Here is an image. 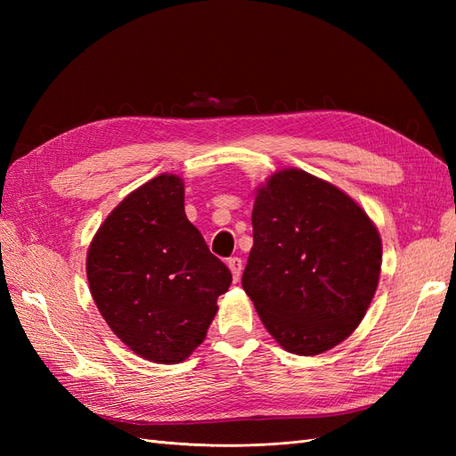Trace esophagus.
<instances>
[{
	"label": "esophagus",
	"mask_w": 456,
	"mask_h": 456,
	"mask_svg": "<svg viewBox=\"0 0 456 456\" xmlns=\"http://www.w3.org/2000/svg\"><path fill=\"white\" fill-rule=\"evenodd\" d=\"M228 268H230V272H232V275H233V281H238L240 275H241V270H243L241 258H238V256L230 258V260H228Z\"/></svg>",
	"instance_id": "obj_1"
}]
</instances>
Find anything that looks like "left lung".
Wrapping results in <instances>:
<instances>
[{
	"mask_svg": "<svg viewBox=\"0 0 456 456\" xmlns=\"http://www.w3.org/2000/svg\"><path fill=\"white\" fill-rule=\"evenodd\" d=\"M251 220L241 285L268 333L297 355L335 348L375 297L377 226L342 190L300 169L273 173L256 188Z\"/></svg>",
	"mask_w": 456,
	"mask_h": 456,
	"instance_id": "obj_1",
	"label": "left lung"
}]
</instances>
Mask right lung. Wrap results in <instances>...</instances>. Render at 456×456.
<instances>
[{"instance_id": "add662e5", "label": "right lung", "mask_w": 456, "mask_h": 456, "mask_svg": "<svg viewBox=\"0 0 456 456\" xmlns=\"http://www.w3.org/2000/svg\"><path fill=\"white\" fill-rule=\"evenodd\" d=\"M96 308L118 338L154 363L203 342L232 273L184 213V183L163 173L106 216L87 251Z\"/></svg>"}]
</instances>
